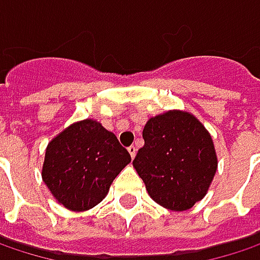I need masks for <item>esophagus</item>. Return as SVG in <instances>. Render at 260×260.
Listing matches in <instances>:
<instances>
[{
    "label": "esophagus",
    "mask_w": 260,
    "mask_h": 260,
    "mask_svg": "<svg viewBox=\"0 0 260 260\" xmlns=\"http://www.w3.org/2000/svg\"><path fill=\"white\" fill-rule=\"evenodd\" d=\"M127 149H128V154H130V157L132 158L136 157V146H133V145H132V146H128Z\"/></svg>",
    "instance_id": "1"
}]
</instances>
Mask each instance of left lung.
<instances>
[{"instance_id":"8db88e82","label":"left lung","mask_w":260,"mask_h":260,"mask_svg":"<svg viewBox=\"0 0 260 260\" xmlns=\"http://www.w3.org/2000/svg\"><path fill=\"white\" fill-rule=\"evenodd\" d=\"M145 145L133 166L159 206L183 212L200 201L213 180L217 158L213 140L194 115L169 111L146 122Z\"/></svg>"}]
</instances>
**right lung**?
Segmentation results:
<instances>
[{
  "mask_svg": "<svg viewBox=\"0 0 260 260\" xmlns=\"http://www.w3.org/2000/svg\"><path fill=\"white\" fill-rule=\"evenodd\" d=\"M130 161L114 133L96 121L84 120L48 143L43 180L66 209L84 212L102 201Z\"/></svg>",
  "mask_w": 260,
  "mask_h": 260,
  "instance_id": "right-lung-1",
  "label": "right lung"
}]
</instances>
